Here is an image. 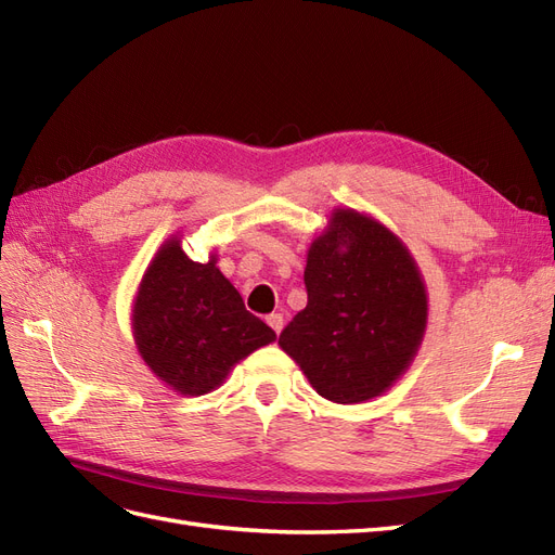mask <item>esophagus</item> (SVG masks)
I'll use <instances>...</instances> for the list:
<instances>
[{"mask_svg": "<svg viewBox=\"0 0 555 555\" xmlns=\"http://www.w3.org/2000/svg\"><path fill=\"white\" fill-rule=\"evenodd\" d=\"M266 322H268V326H271V328L280 335V331H282V326H284V319H282V314H278V312L268 314V317H266Z\"/></svg>", "mask_w": 555, "mask_h": 555, "instance_id": "34e87169", "label": "esophagus"}]
</instances>
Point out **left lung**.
<instances>
[{
    "label": "left lung",
    "mask_w": 555,
    "mask_h": 555,
    "mask_svg": "<svg viewBox=\"0 0 555 555\" xmlns=\"http://www.w3.org/2000/svg\"><path fill=\"white\" fill-rule=\"evenodd\" d=\"M308 306L278 345L312 389L340 405L389 391L412 365L428 324L422 271L391 229L335 208L308 247Z\"/></svg>",
    "instance_id": "obj_1"
}]
</instances>
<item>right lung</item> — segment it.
Wrapping results in <instances>:
<instances>
[{
  "label": "right lung",
  "instance_id": "right-lung-1",
  "mask_svg": "<svg viewBox=\"0 0 555 555\" xmlns=\"http://www.w3.org/2000/svg\"><path fill=\"white\" fill-rule=\"evenodd\" d=\"M131 333L150 371L182 396L210 393L233 365L278 338L245 310L238 289L217 268V255L192 261L180 233L166 238L145 268Z\"/></svg>",
  "mask_w": 555,
  "mask_h": 555
}]
</instances>
